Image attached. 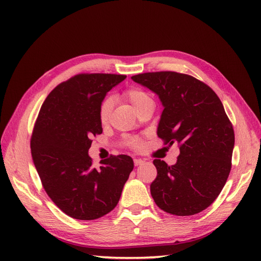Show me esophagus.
<instances>
[{"label": "esophagus", "mask_w": 261, "mask_h": 261, "mask_svg": "<svg viewBox=\"0 0 261 261\" xmlns=\"http://www.w3.org/2000/svg\"><path fill=\"white\" fill-rule=\"evenodd\" d=\"M134 163H135V166H140V165L145 164V160L139 159V158H136V159H134Z\"/></svg>", "instance_id": "esophagus-1"}]
</instances>
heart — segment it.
<instances>
[{
  "label": "heart",
  "instance_id": "heart-1",
  "mask_svg": "<svg viewBox=\"0 0 261 261\" xmlns=\"http://www.w3.org/2000/svg\"><path fill=\"white\" fill-rule=\"evenodd\" d=\"M123 96L131 103V105L134 107V109L137 111V112L141 108L145 107V105L153 102L152 98L147 92L136 87L126 90L123 93ZM113 105H114V102L112 97H107L103 99V102L101 103V107H99V110H98V118H99V121H101V123L103 124L108 123L111 116V112H112ZM129 143L134 148H139L141 146V142L138 139H135V138L134 139H130Z\"/></svg>",
  "mask_w": 261,
  "mask_h": 261
}]
</instances>
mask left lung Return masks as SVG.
Instances as JSON below:
<instances>
[{
  "mask_svg": "<svg viewBox=\"0 0 261 261\" xmlns=\"http://www.w3.org/2000/svg\"><path fill=\"white\" fill-rule=\"evenodd\" d=\"M131 79L156 93L163 104L158 137L166 145H179L175 165L153 160L154 203L178 216L202 212L219 196L231 170L234 131L222 102L212 88L186 74L156 71Z\"/></svg>",
  "mask_w": 261,
  "mask_h": 261,
  "instance_id": "obj_1",
  "label": "left lung"
}]
</instances>
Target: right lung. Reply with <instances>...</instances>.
Masks as SVG:
<instances>
[{
    "mask_svg": "<svg viewBox=\"0 0 261 261\" xmlns=\"http://www.w3.org/2000/svg\"><path fill=\"white\" fill-rule=\"evenodd\" d=\"M125 75L79 74L59 84L43 102L31 137L35 167L48 196L70 218L95 220L119 203L134 169L126 154L94 167L93 136L102 134L98 110L107 93Z\"/></svg>",
    "mask_w": 261,
    "mask_h": 261,
    "instance_id": "add662e5",
    "label": "right lung"
}]
</instances>
